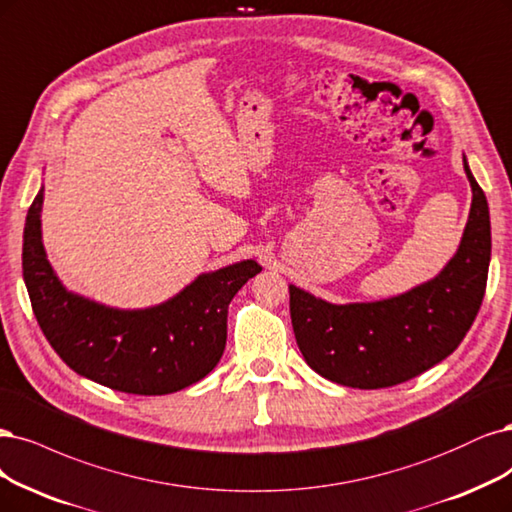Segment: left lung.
<instances>
[{"label": "left lung", "instance_id": "obj_1", "mask_svg": "<svg viewBox=\"0 0 512 512\" xmlns=\"http://www.w3.org/2000/svg\"><path fill=\"white\" fill-rule=\"evenodd\" d=\"M472 188L464 237L426 284L373 303L334 305L290 286L294 337L307 364L328 381L379 390L409 381L457 349L477 317L491 258L485 192L464 158Z\"/></svg>", "mask_w": 512, "mask_h": 512}]
</instances>
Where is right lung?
Masks as SVG:
<instances>
[{
	"label": "right lung",
	"instance_id": "add662e5",
	"mask_svg": "<svg viewBox=\"0 0 512 512\" xmlns=\"http://www.w3.org/2000/svg\"><path fill=\"white\" fill-rule=\"evenodd\" d=\"M42 203L44 186L27 211L23 279L59 358L86 379L137 396L180 392L209 375L224 354L228 305L260 264L241 260L203 273L161 305L114 309L61 284L42 243Z\"/></svg>",
	"mask_w": 512,
	"mask_h": 512
}]
</instances>
